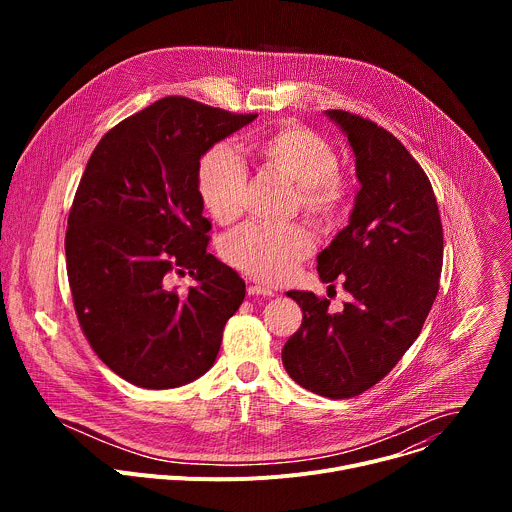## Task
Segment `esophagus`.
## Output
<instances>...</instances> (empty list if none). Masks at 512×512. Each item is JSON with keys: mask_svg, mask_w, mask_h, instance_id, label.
Returning <instances> with one entry per match:
<instances>
[{"mask_svg": "<svg viewBox=\"0 0 512 512\" xmlns=\"http://www.w3.org/2000/svg\"><path fill=\"white\" fill-rule=\"evenodd\" d=\"M247 294H249V296L271 298V296H273V289H269V287H265V285H249V287H247Z\"/></svg>", "mask_w": 512, "mask_h": 512, "instance_id": "obj_1", "label": "esophagus"}]
</instances>
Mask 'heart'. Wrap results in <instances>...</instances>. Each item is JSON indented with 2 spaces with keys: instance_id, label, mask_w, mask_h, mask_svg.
Segmentation results:
<instances>
[{
  "instance_id": "1",
  "label": "heart",
  "mask_w": 512,
  "mask_h": 512,
  "mask_svg": "<svg viewBox=\"0 0 512 512\" xmlns=\"http://www.w3.org/2000/svg\"><path fill=\"white\" fill-rule=\"evenodd\" d=\"M247 152L271 172L296 182V202L320 225L334 223L350 202V182L340 172L334 145L320 133L283 123L247 143ZM249 176L227 145H214L198 168V192L216 223L231 225L247 204ZM314 237L304 225L269 227L249 223L231 233L221 247L223 259L245 275L281 283L314 253Z\"/></svg>"
}]
</instances>
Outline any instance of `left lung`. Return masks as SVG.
I'll return each instance as SVG.
<instances>
[{"label": "left lung", "mask_w": 512, "mask_h": 512, "mask_svg": "<svg viewBox=\"0 0 512 512\" xmlns=\"http://www.w3.org/2000/svg\"><path fill=\"white\" fill-rule=\"evenodd\" d=\"M328 115L348 135L360 190L318 273L340 277L350 302L332 314L330 300L287 291L304 316L281 360L304 389L350 399L387 377L419 336L440 289L444 229L427 174L391 131L342 109Z\"/></svg>", "instance_id": "8db88e82"}]
</instances>
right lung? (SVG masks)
Masks as SVG:
<instances>
[{
    "mask_svg": "<svg viewBox=\"0 0 512 512\" xmlns=\"http://www.w3.org/2000/svg\"><path fill=\"white\" fill-rule=\"evenodd\" d=\"M257 113L170 95L109 129L91 154L64 237L72 304L95 354L143 389L204 375L245 281L210 253L200 158ZM190 272L186 295L169 285Z\"/></svg>",
    "mask_w": 512,
    "mask_h": 512,
    "instance_id": "add662e5",
    "label": "right lung"
}]
</instances>
